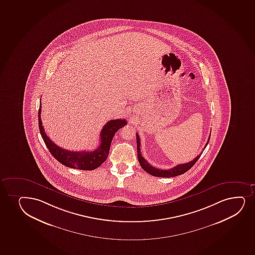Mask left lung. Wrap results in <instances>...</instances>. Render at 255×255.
I'll use <instances>...</instances> for the list:
<instances>
[{"label":"left lung","instance_id":"left-lung-1","mask_svg":"<svg viewBox=\"0 0 255 255\" xmlns=\"http://www.w3.org/2000/svg\"><path fill=\"white\" fill-rule=\"evenodd\" d=\"M210 135H209L208 142L206 143V145L204 146V149H205L206 147L208 145L209 139H210ZM136 140H137L138 160V162L140 164L141 167H142L146 173H149L150 175L155 176V177L171 178V177L181 175L183 173H186L188 170L190 169L191 167H193L195 163L197 161V160L200 158V156H201L202 153H201L200 155L196 156V158L192 160V161H189L187 163L179 164V165H177L176 167H173V168H171V169H160V168H156V167L151 166V165H150L148 161H146V160L142 156L140 150V139H139V136H138V133H136Z\"/></svg>","mask_w":255,"mask_h":255}]
</instances>
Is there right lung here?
Wrapping results in <instances>:
<instances>
[{
	"instance_id": "right-lung-1",
	"label": "right lung",
	"mask_w": 255,
	"mask_h": 255,
	"mask_svg": "<svg viewBox=\"0 0 255 255\" xmlns=\"http://www.w3.org/2000/svg\"><path fill=\"white\" fill-rule=\"evenodd\" d=\"M41 106L38 111L39 130L46 146L53 157L60 163L70 168L80 170H94L106 161L115 133L127 125L125 119L109 121L103 127L100 132V144L93 151H71L58 146L51 140L44 132L41 119Z\"/></svg>"
}]
</instances>
